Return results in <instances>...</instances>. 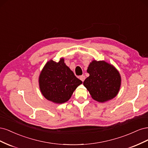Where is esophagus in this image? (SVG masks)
<instances>
[{"label":"esophagus","mask_w":148,"mask_h":148,"mask_svg":"<svg viewBox=\"0 0 148 148\" xmlns=\"http://www.w3.org/2000/svg\"><path fill=\"white\" fill-rule=\"evenodd\" d=\"M79 79H81L82 82H84V80L85 79V76H84V75H81V76H79Z\"/></svg>","instance_id":"34e87169"}]
</instances>
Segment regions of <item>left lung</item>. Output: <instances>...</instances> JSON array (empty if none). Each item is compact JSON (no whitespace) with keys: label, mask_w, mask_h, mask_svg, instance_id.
<instances>
[{"label":"left lung","mask_w":148,"mask_h":148,"mask_svg":"<svg viewBox=\"0 0 148 148\" xmlns=\"http://www.w3.org/2000/svg\"><path fill=\"white\" fill-rule=\"evenodd\" d=\"M87 72L89 77L83 82L94 99L105 102L117 96L120 87L121 78L119 71L105 61L93 60Z\"/></svg>","instance_id":"left-lung-1"}]
</instances>
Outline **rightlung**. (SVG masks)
<instances>
[{
  "label": "right lung",
  "mask_w": 148,
  "mask_h": 148,
  "mask_svg": "<svg viewBox=\"0 0 148 148\" xmlns=\"http://www.w3.org/2000/svg\"><path fill=\"white\" fill-rule=\"evenodd\" d=\"M39 87L42 95L49 101L62 104L69 101L81 80L64 63L51 60L44 66L39 76Z\"/></svg>",
  "instance_id": "right-lung-1"
}]
</instances>
